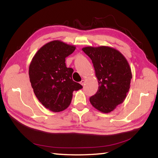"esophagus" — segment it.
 I'll return each instance as SVG.
<instances>
[{"instance_id":"esophagus-1","label":"esophagus","mask_w":158,"mask_h":158,"mask_svg":"<svg viewBox=\"0 0 158 158\" xmlns=\"http://www.w3.org/2000/svg\"><path fill=\"white\" fill-rule=\"evenodd\" d=\"M80 84H81L82 85H85V81L84 79H82L81 81V82H80Z\"/></svg>"}]
</instances>
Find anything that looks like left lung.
Segmentation results:
<instances>
[{
    "label": "left lung",
    "mask_w": 158,
    "mask_h": 158,
    "mask_svg": "<svg viewBox=\"0 0 158 158\" xmlns=\"http://www.w3.org/2000/svg\"><path fill=\"white\" fill-rule=\"evenodd\" d=\"M82 50L91 59L98 81V90L90 102L100 111L109 113L123 102L129 91L132 78L129 63L121 52L109 47Z\"/></svg>",
    "instance_id": "obj_1"
}]
</instances>
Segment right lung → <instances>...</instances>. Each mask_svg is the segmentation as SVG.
I'll return each instance as SVG.
<instances>
[{"label": "right lung", "mask_w": 158, "mask_h": 158, "mask_svg": "<svg viewBox=\"0 0 158 158\" xmlns=\"http://www.w3.org/2000/svg\"><path fill=\"white\" fill-rule=\"evenodd\" d=\"M76 47L60 40L48 42L34 56L29 66V78L35 95L47 109L65 110L70 105L74 90L82 85L72 79L73 69L67 68L65 58Z\"/></svg>", "instance_id": "add662e5"}]
</instances>
